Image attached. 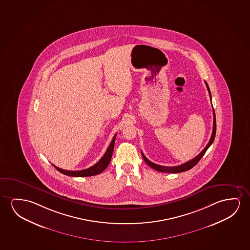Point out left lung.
<instances>
[{"label":"left lung","mask_w":250,"mask_h":250,"mask_svg":"<svg viewBox=\"0 0 250 250\" xmlns=\"http://www.w3.org/2000/svg\"><path fill=\"white\" fill-rule=\"evenodd\" d=\"M206 85H207V89H208V92H209V94H210V101H211V94H210V88H209V86H208L207 83H206ZM216 127H217L216 126V115H215V111H214L213 109V129H212V134H211V137H210V141H209V143L207 144V146H206V148H204L202 151L199 153L198 156H195L193 159L190 160L188 162L183 163V164H181V165H179V166H161V165H157L156 163H153L152 162H150L149 160L147 159V158H146V156L144 155V153L143 152H142V156H143V158L145 160V163H147L148 166L154 168L155 170L158 171V172L170 173V174L171 173H173V174H176V173H181V172L189 170V169H191L192 167L195 166L197 163H199V160L202 158V156L205 155V153L207 152V150L208 149V148L210 147V145H212L214 139H215V136H216Z\"/></svg>","instance_id":"obj_1"}]
</instances>
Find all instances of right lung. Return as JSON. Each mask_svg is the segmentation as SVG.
Segmentation results:
<instances>
[{
	"label": "right lung",
	"instance_id": "obj_1",
	"mask_svg": "<svg viewBox=\"0 0 250 250\" xmlns=\"http://www.w3.org/2000/svg\"><path fill=\"white\" fill-rule=\"evenodd\" d=\"M115 138L116 134L113 137V138H112L111 144H110L108 148L106 149L105 155L102 156V159L100 160L96 164H94V166L90 167H88L87 169L79 171L64 170V169L59 168L58 167L55 166L53 164L52 165L54 166L55 168L57 170L59 171L62 174L69 175V176H72V177H87V176H93V175L101 174L102 172L105 170V168L108 166L109 163L111 162L113 148H114Z\"/></svg>",
	"mask_w": 250,
	"mask_h": 250
}]
</instances>
